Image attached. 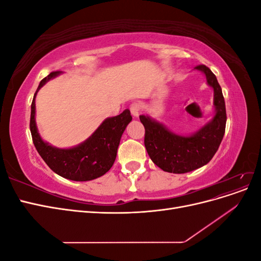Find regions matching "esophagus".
I'll return each instance as SVG.
<instances>
[{"instance_id": "obj_1", "label": "esophagus", "mask_w": 261, "mask_h": 261, "mask_svg": "<svg viewBox=\"0 0 261 261\" xmlns=\"http://www.w3.org/2000/svg\"><path fill=\"white\" fill-rule=\"evenodd\" d=\"M129 110H130V113L133 116L138 117L141 112V105L139 103V102H134L133 105H130Z\"/></svg>"}]
</instances>
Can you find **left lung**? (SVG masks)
<instances>
[{
    "instance_id": "obj_1",
    "label": "left lung",
    "mask_w": 261,
    "mask_h": 261,
    "mask_svg": "<svg viewBox=\"0 0 261 261\" xmlns=\"http://www.w3.org/2000/svg\"><path fill=\"white\" fill-rule=\"evenodd\" d=\"M195 69L206 75L207 83L215 92L216 114L209 123L191 136H179L151 117L139 116L145 127V147L150 159L163 171L175 174L207 164L216 154L225 133V102L217 77L206 65H198Z\"/></svg>"
}]
</instances>
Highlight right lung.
<instances>
[{
  "instance_id": "obj_1",
  "label": "right lung",
  "mask_w": 261,
  "mask_h": 261,
  "mask_svg": "<svg viewBox=\"0 0 261 261\" xmlns=\"http://www.w3.org/2000/svg\"><path fill=\"white\" fill-rule=\"evenodd\" d=\"M61 72H52L40 82L31 103L30 132L34 145L48 167L60 176L76 181L98 178L112 168L120 140L126 126L132 121L129 110L109 117L83 144L69 149H59L44 143L39 135L35 114V99L39 89Z\"/></svg>"
}]
</instances>
